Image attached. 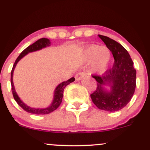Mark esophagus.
<instances>
[{"instance_id": "obj_1", "label": "esophagus", "mask_w": 150, "mask_h": 150, "mask_svg": "<svg viewBox=\"0 0 150 150\" xmlns=\"http://www.w3.org/2000/svg\"><path fill=\"white\" fill-rule=\"evenodd\" d=\"M85 76V72H83V71H80V72H78L75 75V79L76 80H81V78H83V77Z\"/></svg>"}]
</instances>
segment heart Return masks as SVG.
Segmentation results:
<instances>
[{
	"instance_id": "heart-1",
	"label": "heart",
	"mask_w": 150,
	"mask_h": 150,
	"mask_svg": "<svg viewBox=\"0 0 150 150\" xmlns=\"http://www.w3.org/2000/svg\"><path fill=\"white\" fill-rule=\"evenodd\" d=\"M86 59L93 60V70L96 72H103L105 70L111 59V53L105 47L91 45L86 50Z\"/></svg>"
}]
</instances>
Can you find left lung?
<instances>
[{
	"label": "left lung",
	"mask_w": 150,
	"mask_h": 150,
	"mask_svg": "<svg viewBox=\"0 0 150 150\" xmlns=\"http://www.w3.org/2000/svg\"><path fill=\"white\" fill-rule=\"evenodd\" d=\"M108 50L112 52L114 62L112 67L102 75H92L97 83L95 91L91 94L92 101L100 110L120 111L132 99L136 88V70L127 50L113 39L98 35ZM108 84L111 91H105L104 86Z\"/></svg>",
	"instance_id": "8db88e82"
}]
</instances>
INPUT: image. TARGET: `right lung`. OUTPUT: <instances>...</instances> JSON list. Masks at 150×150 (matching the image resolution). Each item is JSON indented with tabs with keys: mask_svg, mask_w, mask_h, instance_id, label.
Listing matches in <instances>:
<instances>
[{
	"mask_svg": "<svg viewBox=\"0 0 150 150\" xmlns=\"http://www.w3.org/2000/svg\"><path fill=\"white\" fill-rule=\"evenodd\" d=\"M50 45V42L48 39L46 38H42V39H39L37 42H34V44L31 45L30 46L26 47L24 50L19 54V56L17 57V59H16L15 62H14L13 66V68L11 72V91L13 96L14 99L16 101V103L23 108L24 111H26V112L33 113V114H37V115H45V114H48L56 110L58 107L59 106L61 103L62 101V97H63V93H64V89L65 88L66 86L67 85H69L70 83H72L73 81H75V78H71L70 79H69L67 81L62 82V83L59 85L56 88L54 91V100H53L52 103L49 107L45 108H31V107L28 106L26 104L21 101V99L19 98L18 95H17L16 92L15 91V88H14L13 83V70L15 68L16 65L18 63V61L21 59L23 57H24L26 54H28L29 52H31L37 51V50H39L41 49L44 48V47H48Z\"/></svg>",
	"mask_w": 150,
	"mask_h": 150,
	"instance_id": "add662e5",
	"label": "right lung"
}]
</instances>
